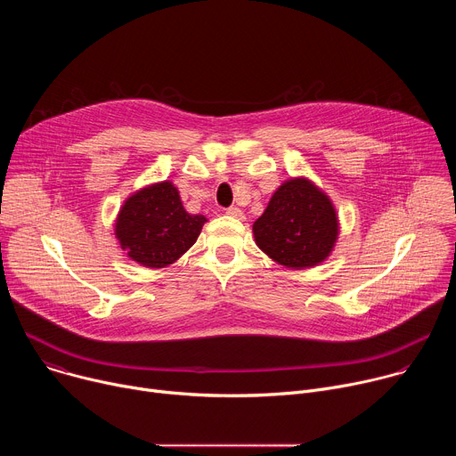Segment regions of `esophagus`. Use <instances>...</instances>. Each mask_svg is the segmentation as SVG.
<instances>
[{"instance_id":"34e87169","label":"esophagus","mask_w":456,"mask_h":456,"mask_svg":"<svg viewBox=\"0 0 456 456\" xmlns=\"http://www.w3.org/2000/svg\"><path fill=\"white\" fill-rule=\"evenodd\" d=\"M229 216H232V218H236V220H243L245 218V215L238 209V208H229L227 211H225Z\"/></svg>"}]
</instances>
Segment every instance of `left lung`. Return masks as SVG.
I'll return each mask as SVG.
<instances>
[{"instance_id":"1","label":"left lung","mask_w":456,"mask_h":456,"mask_svg":"<svg viewBox=\"0 0 456 456\" xmlns=\"http://www.w3.org/2000/svg\"><path fill=\"white\" fill-rule=\"evenodd\" d=\"M256 245L287 269H312L327 262L339 238L334 202L308 176H290L252 224Z\"/></svg>"}]
</instances>
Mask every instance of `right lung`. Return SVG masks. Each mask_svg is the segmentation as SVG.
Returning a JSON list of instances; mask_svg holds the SVG:
<instances>
[{
	"label": "right lung",
	"instance_id": "add662e5",
	"mask_svg": "<svg viewBox=\"0 0 456 456\" xmlns=\"http://www.w3.org/2000/svg\"><path fill=\"white\" fill-rule=\"evenodd\" d=\"M208 218L189 215L171 180L129 194L115 218L113 234L122 254L148 269L173 265L199 240Z\"/></svg>",
	"mask_w": 456,
	"mask_h": 456
}]
</instances>
